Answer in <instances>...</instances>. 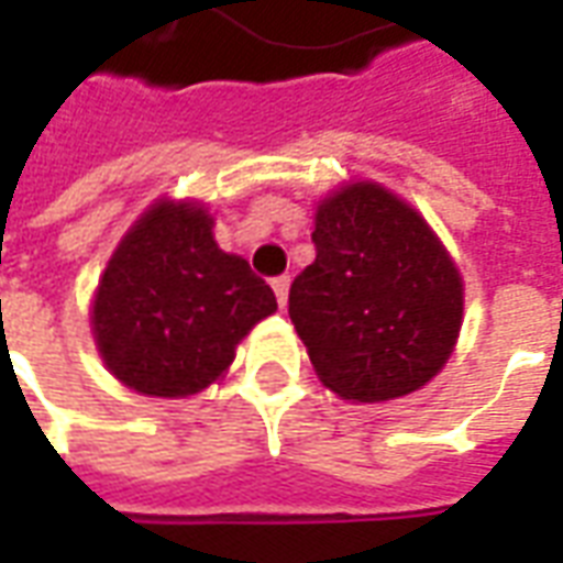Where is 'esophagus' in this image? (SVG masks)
I'll use <instances>...</instances> for the list:
<instances>
[{"instance_id": "34e87169", "label": "esophagus", "mask_w": 563, "mask_h": 563, "mask_svg": "<svg viewBox=\"0 0 563 563\" xmlns=\"http://www.w3.org/2000/svg\"><path fill=\"white\" fill-rule=\"evenodd\" d=\"M271 286H274V295H277L280 307H286V298H289V277H286V274H283V277H274Z\"/></svg>"}]
</instances>
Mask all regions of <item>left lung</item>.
Returning <instances> with one entry per match:
<instances>
[{"mask_svg": "<svg viewBox=\"0 0 563 563\" xmlns=\"http://www.w3.org/2000/svg\"><path fill=\"white\" fill-rule=\"evenodd\" d=\"M313 244L289 317L319 383L350 404L431 383L459 343L464 280L422 213L386 186L350 180L319 198Z\"/></svg>", "mask_w": 563, "mask_h": 563, "instance_id": "1", "label": "left lung"}]
</instances>
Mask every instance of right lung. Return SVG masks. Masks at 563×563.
<instances>
[{
    "label": "right lung",
    "instance_id": "obj_1",
    "mask_svg": "<svg viewBox=\"0 0 563 563\" xmlns=\"http://www.w3.org/2000/svg\"><path fill=\"white\" fill-rule=\"evenodd\" d=\"M274 310L268 283L213 241L201 201L159 198L108 258L90 325L104 367L126 389L186 398L217 383Z\"/></svg>",
    "mask_w": 563,
    "mask_h": 563
}]
</instances>
